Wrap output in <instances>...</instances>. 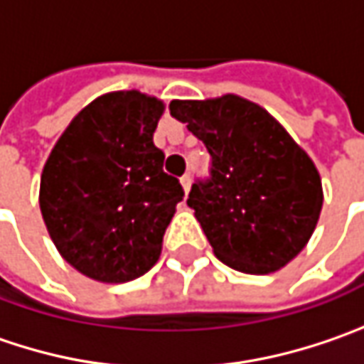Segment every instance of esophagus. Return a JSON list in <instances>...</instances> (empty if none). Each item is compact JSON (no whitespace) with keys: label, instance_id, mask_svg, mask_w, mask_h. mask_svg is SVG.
Masks as SVG:
<instances>
[{"label":"esophagus","instance_id":"34e87169","mask_svg":"<svg viewBox=\"0 0 364 364\" xmlns=\"http://www.w3.org/2000/svg\"><path fill=\"white\" fill-rule=\"evenodd\" d=\"M181 185H183V189H185V193H187V191L191 189V177H189V175H183Z\"/></svg>","mask_w":364,"mask_h":364}]
</instances>
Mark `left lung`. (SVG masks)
Masks as SVG:
<instances>
[{"label": "left lung", "instance_id": "8db88e82", "mask_svg": "<svg viewBox=\"0 0 364 364\" xmlns=\"http://www.w3.org/2000/svg\"><path fill=\"white\" fill-rule=\"evenodd\" d=\"M168 109L210 152V177L196 179L187 205L216 257L245 274L287 266L307 245L323 203L305 150L267 111L235 95L173 100Z\"/></svg>", "mask_w": 364, "mask_h": 364}]
</instances>
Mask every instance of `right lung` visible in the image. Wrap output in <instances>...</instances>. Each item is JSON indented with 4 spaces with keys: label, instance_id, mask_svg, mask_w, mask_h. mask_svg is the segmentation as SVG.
I'll use <instances>...</instances> for the list:
<instances>
[{
    "label": "right lung",
    "instance_id": "1",
    "mask_svg": "<svg viewBox=\"0 0 364 364\" xmlns=\"http://www.w3.org/2000/svg\"><path fill=\"white\" fill-rule=\"evenodd\" d=\"M162 102L136 90L92 100L55 144L41 212L68 264L100 282L139 278L159 262L185 191L154 146Z\"/></svg>",
    "mask_w": 364,
    "mask_h": 364
}]
</instances>
